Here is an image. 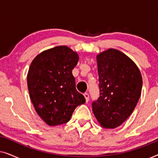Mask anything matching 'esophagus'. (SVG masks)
Listing matches in <instances>:
<instances>
[{"mask_svg": "<svg viewBox=\"0 0 158 158\" xmlns=\"http://www.w3.org/2000/svg\"><path fill=\"white\" fill-rule=\"evenodd\" d=\"M83 95H84V96H85V101H86V102H88V101H89V95H88V93H85V94H84Z\"/></svg>", "mask_w": 158, "mask_h": 158, "instance_id": "1", "label": "esophagus"}]
</instances>
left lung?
Segmentation results:
<instances>
[{"mask_svg": "<svg viewBox=\"0 0 158 158\" xmlns=\"http://www.w3.org/2000/svg\"><path fill=\"white\" fill-rule=\"evenodd\" d=\"M100 96L93 112L103 128L119 127L131 115L141 96L142 77L131 58L116 49L96 55Z\"/></svg>", "mask_w": 158, "mask_h": 158, "instance_id": "left-lung-1", "label": "left lung"}]
</instances>
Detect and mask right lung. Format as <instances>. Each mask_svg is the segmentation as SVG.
Returning <instances> with one entry per match:
<instances>
[{"label": "right lung", "instance_id": "obj_1", "mask_svg": "<svg viewBox=\"0 0 158 158\" xmlns=\"http://www.w3.org/2000/svg\"><path fill=\"white\" fill-rule=\"evenodd\" d=\"M79 56L67 46H57L34 57L27 73L29 96L39 116L49 126L70 121L85 97L75 88L72 70Z\"/></svg>", "mask_w": 158, "mask_h": 158}]
</instances>
